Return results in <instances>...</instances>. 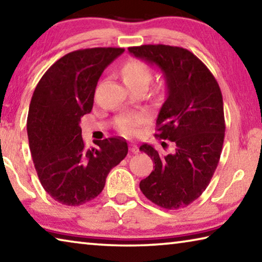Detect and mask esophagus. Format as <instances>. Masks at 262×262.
Wrapping results in <instances>:
<instances>
[{
	"label": "esophagus",
	"mask_w": 262,
	"mask_h": 262,
	"mask_svg": "<svg viewBox=\"0 0 262 262\" xmlns=\"http://www.w3.org/2000/svg\"><path fill=\"white\" fill-rule=\"evenodd\" d=\"M130 151H131L132 153H134V154L138 153V152H139L138 146H137V145H135V144H131V145H130Z\"/></svg>",
	"instance_id": "obj_1"
}]
</instances>
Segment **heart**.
Here are the masks:
<instances>
[{
    "label": "heart",
    "mask_w": 262,
    "mask_h": 262,
    "mask_svg": "<svg viewBox=\"0 0 262 262\" xmlns=\"http://www.w3.org/2000/svg\"><path fill=\"white\" fill-rule=\"evenodd\" d=\"M123 79L125 83H145L148 85L152 79V70L147 63L141 60H130L123 67ZM143 122L141 116H134V117H125L119 123V130L122 134L130 136L134 135L137 130V125Z\"/></svg>",
    "instance_id": "heart-1"
}]
</instances>
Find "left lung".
Returning <instances> with one entry per match:
<instances>
[{
    "mask_svg": "<svg viewBox=\"0 0 262 262\" xmlns=\"http://www.w3.org/2000/svg\"><path fill=\"white\" fill-rule=\"evenodd\" d=\"M128 52L162 72L167 93L156 136L174 145L167 156L141 145L156 166L140 181V190L164 209L184 208L202 195L220 161L225 134L221 88L208 67L182 47L141 45Z\"/></svg>",
    "mask_w": 262,
    "mask_h": 262,
    "instance_id": "obj_1",
    "label": "left lung"
}]
</instances>
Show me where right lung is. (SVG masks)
<instances>
[{
    "label": "right lung",
    "instance_id": "obj_1",
    "mask_svg": "<svg viewBox=\"0 0 262 262\" xmlns=\"http://www.w3.org/2000/svg\"><path fill=\"white\" fill-rule=\"evenodd\" d=\"M123 52L121 47L74 51L55 61L34 89L27 122L30 151L42 188L59 203L78 207L95 199L109 171L126 157V141L118 137L87 148L80 126L93 109L103 71Z\"/></svg>",
    "mask_w": 262,
    "mask_h": 262
}]
</instances>
